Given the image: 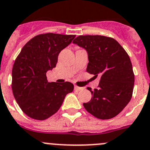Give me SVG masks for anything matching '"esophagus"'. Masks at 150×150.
<instances>
[{"mask_svg": "<svg viewBox=\"0 0 150 150\" xmlns=\"http://www.w3.org/2000/svg\"><path fill=\"white\" fill-rule=\"evenodd\" d=\"M83 89V88H82V87H78L77 86H75V90H76V91H81Z\"/></svg>", "mask_w": 150, "mask_h": 150, "instance_id": "34e87169", "label": "esophagus"}]
</instances>
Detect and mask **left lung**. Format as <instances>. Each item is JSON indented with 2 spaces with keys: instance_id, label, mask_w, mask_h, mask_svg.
<instances>
[{
  "instance_id": "8db88e82",
  "label": "left lung",
  "mask_w": 150,
  "mask_h": 150,
  "mask_svg": "<svg viewBox=\"0 0 150 150\" xmlns=\"http://www.w3.org/2000/svg\"><path fill=\"white\" fill-rule=\"evenodd\" d=\"M74 44L85 49L88 63L86 71L100 76L98 88L91 91V99L83 103L86 110L100 120L118 115L130 101L134 74L129 56L114 39L100 35L79 36Z\"/></svg>"
}]
</instances>
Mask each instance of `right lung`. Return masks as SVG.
Returning a JSON list of instances; mask_svg holds the SVG:
<instances>
[{
  "instance_id": "obj_1",
  "label": "right lung",
  "mask_w": 150,
  "mask_h": 150,
  "mask_svg": "<svg viewBox=\"0 0 150 150\" xmlns=\"http://www.w3.org/2000/svg\"><path fill=\"white\" fill-rule=\"evenodd\" d=\"M75 35L47 33L34 36L22 48L12 68L13 94L27 116L45 120L56 114L74 86L70 82L50 83L46 73L56 67L59 53Z\"/></svg>"
}]
</instances>
